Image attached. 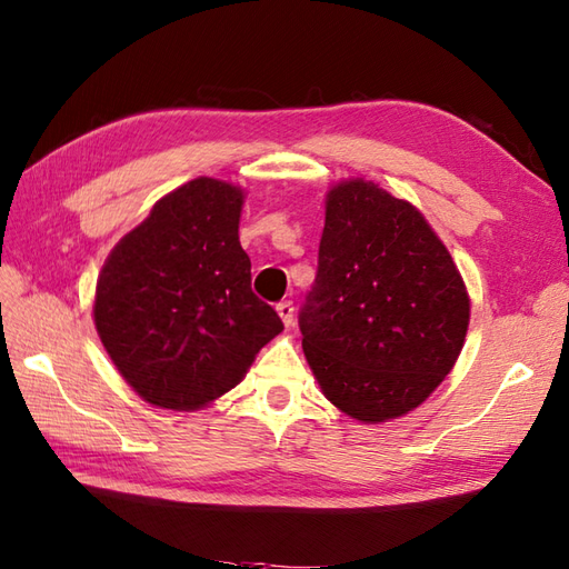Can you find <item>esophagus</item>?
Segmentation results:
<instances>
[{"label":"esophagus","mask_w":569,"mask_h":569,"mask_svg":"<svg viewBox=\"0 0 569 569\" xmlns=\"http://www.w3.org/2000/svg\"><path fill=\"white\" fill-rule=\"evenodd\" d=\"M277 313H280L282 323L289 328L295 323V303L292 301H280L277 303Z\"/></svg>","instance_id":"obj_1"}]
</instances>
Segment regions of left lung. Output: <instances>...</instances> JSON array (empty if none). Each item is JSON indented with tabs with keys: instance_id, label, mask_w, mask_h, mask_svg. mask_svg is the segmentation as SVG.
I'll return each instance as SVG.
<instances>
[{
	"instance_id": "1",
	"label": "left lung",
	"mask_w": 569,
	"mask_h": 569,
	"mask_svg": "<svg viewBox=\"0 0 569 569\" xmlns=\"http://www.w3.org/2000/svg\"><path fill=\"white\" fill-rule=\"evenodd\" d=\"M470 299L418 207L365 178L326 196L301 345L332 406L365 425L418 408L463 350Z\"/></svg>"
}]
</instances>
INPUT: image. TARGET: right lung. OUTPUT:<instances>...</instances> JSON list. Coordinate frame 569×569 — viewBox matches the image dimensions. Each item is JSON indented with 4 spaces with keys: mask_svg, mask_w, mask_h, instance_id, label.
Segmentation results:
<instances>
[{
    "mask_svg": "<svg viewBox=\"0 0 569 569\" xmlns=\"http://www.w3.org/2000/svg\"><path fill=\"white\" fill-rule=\"evenodd\" d=\"M243 200L227 180H188L157 200L103 262L96 332L151 406H210L284 328L251 289V258L239 241Z\"/></svg>",
    "mask_w": 569,
    "mask_h": 569,
    "instance_id": "1",
    "label": "right lung"
}]
</instances>
